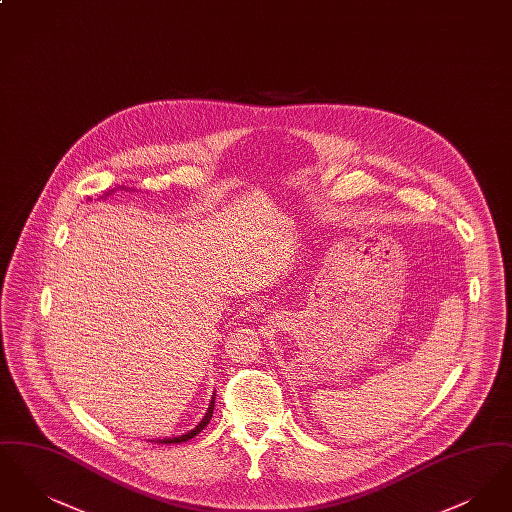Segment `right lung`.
<instances>
[{
	"label": "right lung",
	"instance_id": "obj_1",
	"mask_svg": "<svg viewBox=\"0 0 512 512\" xmlns=\"http://www.w3.org/2000/svg\"><path fill=\"white\" fill-rule=\"evenodd\" d=\"M124 190H126V188H124ZM213 409H215V397L211 399V405H209L207 413L201 418V422L195 426L194 430H190V432H186V434H182V436H178V438L155 439V441H157V443H182V441H188V439L194 438V436H197V434L209 424V420H211V416H213Z\"/></svg>",
	"mask_w": 512,
	"mask_h": 512
}]
</instances>
